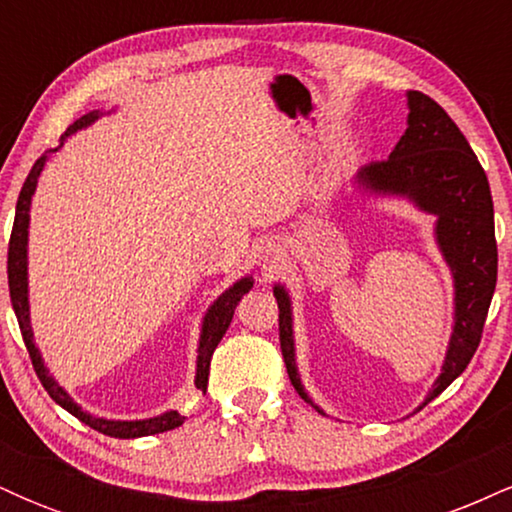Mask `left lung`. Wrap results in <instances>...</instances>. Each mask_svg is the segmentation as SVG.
<instances>
[{
	"mask_svg": "<svg viewBox=\"0 0 512 512\" xmlns=\"http://www.w3.org/2000/svg\"><path fill=\"white\" fill-rule=\"evenodd\" d=\"M407 129L387 161L368 163L354 175L356 192L373 199H404L433 216V240L452 274V332L440 375L419 409L448 387L472 361L496 289L498 252L493 199L484 168L450 115L433 98L407 91ZM279 303V339L291 385L303 402L325 414L305 390L296 366L293 301L274 284Z\"/></svg>",
	"mask_w": 512,
	"mask_h": 512,
	"instance_id": "left-lung-1",
	"label": "left lung"
}]
</instances>
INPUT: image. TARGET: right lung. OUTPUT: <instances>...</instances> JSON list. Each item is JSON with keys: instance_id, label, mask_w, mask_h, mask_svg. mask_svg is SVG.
I'll return each instance as SVG.
<instances>
[{"instance_id": "right-lung-1", "label": "right lung", "mask_w": 512, "mask_h": 512, "mask_svg": "<svg viewBox=\"0 0 512 512\" xmlns=\"http://www.w3.org/2000/svg\"><path fill=\"white\" fill-rule=\"evenodd\" d=\"M103 110H91V113L79 117L67 132L62 134L60 146L55 149L45 151L38 161L33 163L31 173H28L26 182L21 187L19 202H16V216H14V231H11V240H9V293H11V305H14L16 320H19L23 342H26L28 354H31L33 368L38 373L40 383H43L48 395L60 404L62 409H67L69 414L76 416L79 421H84L86 426H91L93 431L105 433L110 438H144V436H154V433H163V431H173L185 424V416H180L175 409L163 411V414L149 416V419H134V421H125V419H105V416H93L91 411L81 409V404H76L72 395H69L64 387L57 383L55 375L50 373L48 363H45L43 354H40L38 344H35L33 337V325H31V301H28V228H31V202L35 195V187H38V178L43 173L45 163L50 161V156L55 151H60L64 142H67L72 134L79 132V129L91 127L98 117H103ZM255 284L252 274L240 276L238 281H233L221 296H216V301L209 305L207 313L202 317V327H199V342H197V366H195V387L197 390L207 392L209 385V366H211V356H214V349L219 346V342L226 334L228 325H231L233 313H236V305L240 303V298L245 296Z\"/></svg>"}]
</instances>
